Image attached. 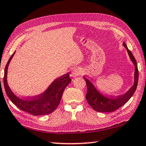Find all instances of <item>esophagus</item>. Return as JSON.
<instances>
[{
	"label": "esophagus",
	"instance_id": "esophagus-1",
	"mask_svg": "<svg viewBox=\"0 0 146 146\" xmlns=\"http://www.w3.org/2000/svg\"><path fill=\"white\" fill-rule=\"evenodd\" d=\"M83 73V71L81 68H75L74 69V70L72 71V72H71V75L74 77H75V76H77L78 75H82Z\"/></svg>",
	"mask_w": 146,
	"mask_h": 146
}]
</instances>
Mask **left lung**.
<instances>
[{
    "mask_svg": "<svg viewBox=\"0 0 146 146\" xmlns=\"http://www.w3.org/2000/svg\"><path fill=\"white\" fill-rule=\"evenodd\" d=\"M123 46L126 48L128 54L131 59L133 61L135 66V83L130 90L123 95L117 97H110L103 95L96 90L95 86L88 78L84 76L85 79L86 86H87V93L86 98L88 102L94 110L98 112H112L115 111L118 108L122 107L126 103L130 98L132 97L135 91L137 90L138 81V70L137 67V63L134 56L131 52V51L127 48V47L124 42H123Z\"/></svg>",
    "mask_w": 146,
    "mask_h": 146,
    "instance_id": "8db88e82",
    "label": "left lung"
}]
</instances>
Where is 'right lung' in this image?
I'll list each match as a JSON object with an SVG mask.
<instances>
[{"label":"right lung","mask_w":146,"mask_h":146,"mask_svg":"<svg viewBox=\"0 0 146 146\" xmlns=\"http://www.w3.org/2000/svg\"><path fill=\"white\" fill-rule=\"evenodd\" d=\"M14 54L15 53L9 58L4 70V85L9 99L20 110L34 116L48 115L53 112L60 102L64 90L71 81L70 74L68 73L56 78L49 86L48 90L40 95L31 98L19 97L12 92L7 82L8 67Z\"/></svg>","instance_id":"add662e5"}]
</instances>
